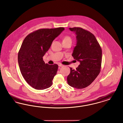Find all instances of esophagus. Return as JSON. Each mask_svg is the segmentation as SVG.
<instances>
[{"instance_id":"1","label":"esophagus","mask_w":123,"mask_h":123,"mask_svg":"<svg viewBox=\"0 0 123 123\" xmlns=\"http://www.w3.org/2000/svg\"><path fill=\"white\" fill-rule=\"evenodd\" d=\"M59 67H62V66H64V65H63V64H59Z\"/></svg>"}]
</instances>
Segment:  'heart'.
I'll return each instance as SVG.
<instances>
[{"label":"heart","mask_w":123,"mask_h":123,"mask_svg":"<svg viewBox=\"0 0 123 123\" xmlns=\"http://www.w3.org/2000/svg\"><path fill=\"white\" fill-rule=\"evenodd\" d=\"M63 41L65 42H70V43L72 42V39L70 36L69 35H65L63 37Z\"/></svg>","instance_id":"1"}]
</instances>
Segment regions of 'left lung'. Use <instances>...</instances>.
<instances>
[{
	"label": "left lung",
	"mask_w": 123,
	"mask_h": 123,
	"mask_svg": "<svg viewBox=\"0 0 123 123\" xmlns=\"http://www.w3.org/2000/svg\"><path fill=\"white\" fill-rule=\"evenodd\" d=\"M76 35V46L72 56L80 64L76 70L70 68L67 82L71 87L82 89L93 82L99 74L102 61L101 47L94 35L81 28H69Z\"/></svg>",
	"instance_id": "8db88e82"
}]
</instances>
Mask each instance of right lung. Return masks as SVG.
Returning a JSON list of instances; mask_svg holds the SVG:
<instances>
[{
    "mask_svg": "<svg viewBox=\"0 0 123 123\" xmlns=\"http://www.w3.org/2000/svg\"><path fill=\"white\" fill-rule=\"evenodd\" d=\"M64 30L63 27L38 29L27 35L22 43L18 54L20 70L25 81L36 89H45L53 84L58 65L45 64L43 57Z\"/></svg>",
    "mask_w": 123,
    "mask_h": 123,
    "instance_id": "add662e5",
    "label": "right lung"
}]
</instances>
